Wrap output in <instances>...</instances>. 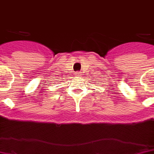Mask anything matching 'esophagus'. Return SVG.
<instances>
[{
  "mask_svg": "<svg viewBox=\"0 0 154 154\" xmlns=\"http://www.w3.org/2000/svg\"><path fill=\"white\" fill-rule=\"evenodd\" d=\"M75 74L77 75V76H81V75H82V74H81V73H80V72H76Z\"/></svg>",
  "mask_w": 154,
  "mask_h": 154,
  "instance_id": "esophagus-1",
  "label": "esophagus"
}]
</instances>
